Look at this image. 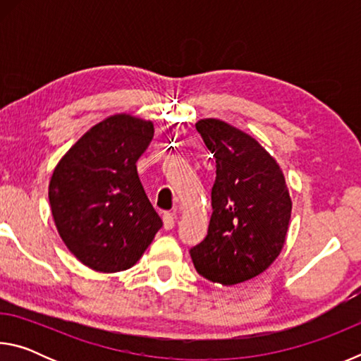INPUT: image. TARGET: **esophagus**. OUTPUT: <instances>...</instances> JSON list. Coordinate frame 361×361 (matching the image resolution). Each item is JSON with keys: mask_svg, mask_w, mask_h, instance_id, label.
<instances>
[{"mask_svg": "<svg viewBox=\"0 0 361 361\" xmlns=\"http://www.w3.org/2000/svg\"><path fill=\"white\" fill-rule=\"evenodd\" d=\"M162 221H164V229H173L175 226V216L172 215V213H166V215L162 216Z\"/></svg>", "mask_w": 361, "mask_h": 361, "instance_id": "obj_1", "label": "esophagus"}]
</instances>
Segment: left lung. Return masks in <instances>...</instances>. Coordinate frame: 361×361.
<instances>
[{"label":"left lung","instance_id":"1","mask_svg":"<svg viewBox=\"0 0 361 361\" xmlns=\"http://www.w3.org/2000/svg\"><path fill=\"white\" fill-rule=\"evenodd\" d=\"M195 129L216 159V180L209 234L189 253L195 271L210 282H247L283 248L291 216L283 172L253 137L228 122L200 119Z\"/></svg>","mask_w":361,"mask_h":361}]
</instances>
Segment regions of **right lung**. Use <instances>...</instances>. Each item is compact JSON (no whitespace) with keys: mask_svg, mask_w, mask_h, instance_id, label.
<instances>
[{"mask_svg":"<svg viewBox=\"0 0 361 361\" xmlns=\"http://www.w3.org/2000/svg\"><path fill=\"white\" fill-rule=\"evenodd\" d=\"M154 135L151 121L114 114L66 151L49 183L54 223L66 248L97 272L130 269L161 229L137 173Z\"/></svg>","mask_w":361,"mask_h":361,"instance_id":"right-lung-1","label":"right lung"}]
</instances>
